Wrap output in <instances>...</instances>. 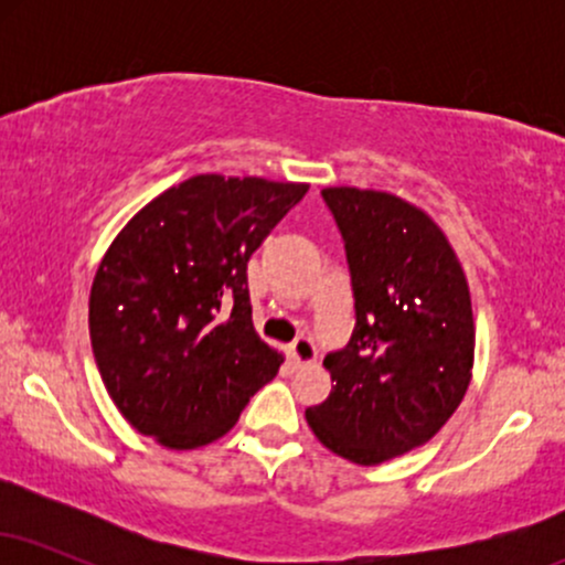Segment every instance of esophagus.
I'll return each instance as SVG.
<instances>
[{
	"mask_svg": "<svg viewBox=\"0 0 565 565\" xmlns=\"http://www.w3.org/2000/svg\"><path fill=\"white\" fill-rule=\"evenodd\" d=\"M289 353H291V361H295L297 366H305V364H313L316 361V345L310 337H297L295 342L289 345Z\"/></svg>",
	"mask_w": 565,
	"mask_h": 565,
	"instance_id": "34e87169",
	"label": "esophagus"
}]
</instances>
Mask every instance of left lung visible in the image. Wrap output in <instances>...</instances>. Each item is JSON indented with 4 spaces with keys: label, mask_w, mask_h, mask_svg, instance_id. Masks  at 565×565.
I'll use <instances>...</instances> for the list:
<instances>
[{
    "label": "left lung",
    "mask_w": 565,
    "mask_h": 565,
    "mask_svg": "<svg viewBox=\"0 0 565 565\" xmlns=\"http://www.w3.org/2000/svg\"><path fill=\"white\" fill-rule=\"evenodd\" d=\"M321 193L345 238L355 329L323 359L332 393L305 419L329 451L372 468L425 446L462 404L476 361L470 284L423 206L372 188Z\"/></svg>",
    "instance_id": "obj_1"
}]
</instances>
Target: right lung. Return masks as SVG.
<instances>
[{
	"label": "right lung",
	"instance_id": "1",
	"mask_svg": "<svg viewBox=\"0 0 565 565\" xmlns=\"http://www.w3.org/2000/svg\"><path fill=\"white\" fill-rule=\"evenodd\" d=\"M308 183L193 174L116 233L89 289V340L135 430L174 451L223 438L284 353L252 327L246 263Z\"/></svg>",
	"mask_w": 565,
	"mask_h": 565
}]
</instances>
